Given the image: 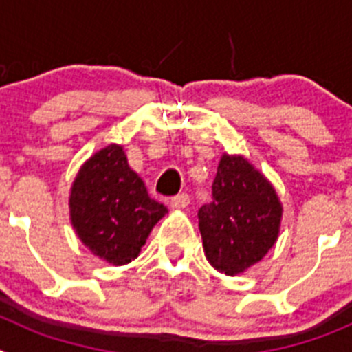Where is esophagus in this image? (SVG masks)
<instances>
[{
  "label": "esophagus",
  "mask_w": 352,
  "mask_h": 352,
  "mask_svg": "<svg viewBox=\"0 0 352 352\" xmlns=\"http://www.w3.org/2000/svg\"><path fill=\"white\" fill-rule=\"evenodd\" d=\"M170 204H173V208H186L188 204H190V195L188 194H178V195H174L173 199H170Z\"/></svg>",
  "instance_id": "34e87169"
}]
</instances>
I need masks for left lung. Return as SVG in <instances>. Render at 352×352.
I'll return each instance as SVG.
<instances>
[{
    "instance_id": "obj_1",
    "label": "left lung",
    "mask_w": 352,
    "mask_h": 352,
    "mask_svg": "<svg viewBox=\"0 0 352 352\" xmlns=\"http://www.w3.org/2000/svg\"><path fill=\"white\" fill-rule=\"evenodd\" d=\"M213 201L199 210L204 254L214 270L238 275L259 263L280 232L282 204L272 183L241 155H223Z\"/></svg>"
}]
</instances>
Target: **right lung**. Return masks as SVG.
<instances>
[{"mask_svg": "<svg viewBox=\"0 0 352 352\" xmlns=\"http://www.w3.org/2000/svg\"><path fill=\"white\" fill-rule=\"evenodd\" d=\"M68 204L80 241L114 266L135 259L155 223L167 213L164 204L149 197L118 144L96 151L80 167Z\"/></svg>", "mask_w": 352, "mask_h": 352, "instance_id": "right-lung-1", "label": "right lung"}]
</instances>
